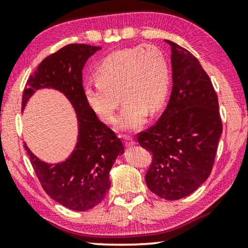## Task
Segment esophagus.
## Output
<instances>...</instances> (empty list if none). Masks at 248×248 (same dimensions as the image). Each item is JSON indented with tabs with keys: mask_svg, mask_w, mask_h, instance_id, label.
<instances>
[{
	"mask_svg": "<svg viewBox=\"0 0 248 248\" xmlns=\"http://www.w3.org/2000/svg\"><path fill=\"white\" fill-rule=\"evenodd\" d=\"M123 138H124V142L125 146H133L134 143H136V142H134V140L132 139V138L130 137V136H127V134H124V136H123Z\"/></svg>",
	"mask_w": 248,
	"mask_h": 248,
	"instance_id": "34e87169",
	"label": "esophagus"
}]
</instances>
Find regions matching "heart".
<instances>
[{
	"mask_svg": "<svg viewBox=\"0 0 248 248\" xmlns=\"http://www.w3.org/2000/svg\"><path fill=\"white\" fill-rule=\"evenodd\" d=\"M96 78L84 85V98L100 120L111 124L121 97L124 105L117 120L121 131L139 129L148 112L153 115L163 107L169 94V63L161 50L151 45L108 54L96 68Z\"/></svg>",
	"mask_w": 248,
	"mask_h": 248,
	"instance_id": "obj_1",
	"label": "heart"
}]
</instances>
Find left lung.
<instances>
[{
	"instance_id": "8db88e82",
	"label": "left lung",
	"mask_w": 248,
	"mask_h": 248,
	"mask_svg": "<svg viewBox=\"0 0 248 248\" xmlns=\"http://www.w3.org/2000/svg\"><path fill=\"white\" fill-rule=\"evenodd\" d=\"M173 89L157 123L138 133V142L152 153L145 175L149 189L161 198L190 195L211 173L222 133L217 96L194 54L173 41Z\"/></svg>"
}]
</instances>
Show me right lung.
<instances>
[{
	"label": "right lung",
	"mask_w": 248,
	"mask_h": 248,
	"mask_svg": "<svg viewBox=\"0 0 248 248\" xmlns=\"http://www.w3.org/2000/svg\"><path fill=\"white\" fill-rule=\"evenodd\" d=\"M102 48L71 44L44 59L25 86L22 109L40 89H53L66 96L78 116V136L72 154L63 162L48 164L25 143L31 163L44 190L65 208L86 211L105 198L110 187L109 171L124 152L123 142L100 121L83 94L82 70L91 56Z\"/></svg>",
	"instance_id": "add662e5"
}]
</instances>
